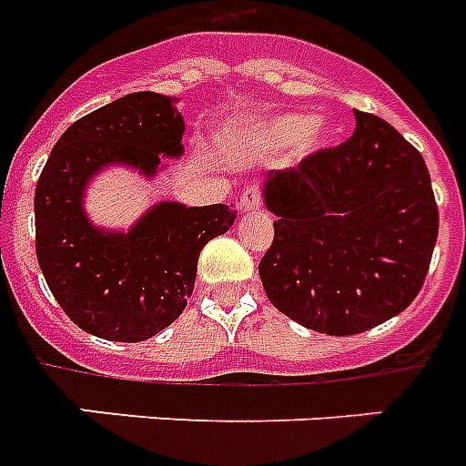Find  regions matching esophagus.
Instances as JSON below:
<instances>
[{"instance_id":"obj_1","label":"esophagus","mask_w":466,"mask_h":466,"mask_svg":"<svg viewBox=\"0 0 466 466\" xmlns=\"http://www.w3.org/2000/svg\"><path fill=\"white\" fill-rule=\"evenodd\" d=\"M260 188L258 187H246L244 194L239 196V210L244 213H251V210H258L260 208Z\"/></svg>"}]
</instances>
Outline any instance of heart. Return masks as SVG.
<instances>
[{
  "label": "heart",
  "instance_id": "obj_1",
  "mask_svg": "<svg viewBox=\"0 0 466 466\" xmlns=\"http://www.w3.org/2000/svg\"><path fill=\"white\" fill-rule=\"evenodd\" d=\"M260 136L270 147H287L299 143L304 153H319L330 143L332 127L325 119H313L309 115L289 112V115L268 119L260 128Z\"/></svg>",
  "mask_w": 466,
  "mask_h": 466
}]
</instances>
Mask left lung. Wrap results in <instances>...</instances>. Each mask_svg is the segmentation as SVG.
Wrapping results in <instances>:
<instances>
[{
    "label": "left lung",
    "mask_w": 466,
    "mask_h": 466,
    "mask_svg": "<svg viewBox=\"0 0 466 466\" xmlns=\"http://www.w3.org/2000/svg\"><path fill=\"white\" fill-rule=\"evenodd\" d=\"M338 147L270 172L263 200L278 220L260 260L275 309L325 335H357L414 301L438 239L421 153L369 112Z\"/></svg>",
    "instance_id": "left-lung-1"
}]
</instances>
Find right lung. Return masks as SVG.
Segmentation results:
<instances>
[{"label": "right lung", "instance_id": "add662e5", "mask_svg": "<svg viewBox=\"0 0 466 466\" xmlns=\"http://www.w3.org/2000/svg\"><path fill=\"white\" fill-rule=\"evenodd\" d=\"M184 116L160 93H128L71 124L49 153L35 188L37 263L66 316L112 342H143L179 319L194 292L203 246L225 234L237 210L225 203H155L127 232L90 222L86 188L102 169L155 177L177 160Z\"/></svg>", "mask_w": 466, "mask_h": 466}]
</instances>
